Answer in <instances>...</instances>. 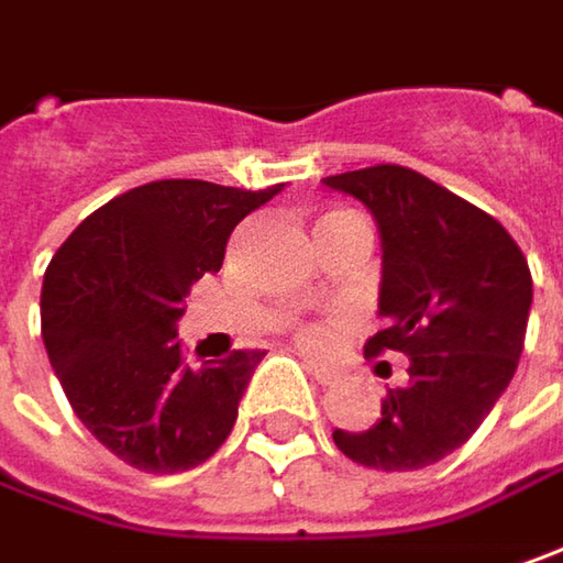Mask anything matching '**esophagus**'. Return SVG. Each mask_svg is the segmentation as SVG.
I'll return each mask as SVG.
<instances>
[{
    "instance_id": "obj_1",
    "label": "esophagus",
    "mask_w": 563,
    "mask_h": 563,
    "mask_svg": "<svg viewBox=\"0 0 563 563\" xmlns=\"http://www.w3.org/2000/svg\"><path fill=\"white\" fill-rule=\"evenodd\" d=\"M303 367H307L313 377L320 379V383H335V379H339V371H335V367L320 364V361H313V357H303Z\"/></svg>"
}]
</instances>
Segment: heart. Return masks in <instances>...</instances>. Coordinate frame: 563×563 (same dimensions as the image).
Returning <instances> with one entry per match:
<instances>
[{"mask_svg":"<svg viewBox=\"0 0 563 563\" xmlns=\"http://www.w3.org/2000/svg\"><path fill=\"white\" fill-rule=\"evenodd\" d=\"M332 218H352V214H332ZM300 339H303L307 345L323 342V325H300Z\"/></svg>","mask_w":563,"mask_h":563,"instance_id":"heart-1","label":"heart"}]
</instances>
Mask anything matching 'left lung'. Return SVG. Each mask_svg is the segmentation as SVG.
Instances as JSON below:
<instances>
[{
	"instance_id": "1",
	"label": "left lung",
	"mask_w": 563,
	"mask_h": 563,
	"mask_svg": "<svg viewBox=\"0 0 563 563\" xmlns=\"http://www.w3.org/2000/svg\"><path fill=\"white\" fill-rule=\"evenodd\" d=\"M374 214L383 246L379 317L364 354H408L367 431H332L367 468L415 472L460 450L520 364L532 275L517 240L418 170L377 164L323 180Z\"/></svg>"
}]
</instances>
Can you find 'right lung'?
<instances>
[{"label": "right lung", "mask_w": 563, "mask_h": 563, "mask_svg": "<svg viewBox=\"0 0 563 563\" xmlns=\"http://www.w3.org/2000/svg\"><path fill=\"white\" fill-rule=\"evenodd\" d=\"M282 186H135L88 214L43 275L41 332L78 421L139 472H186L228 440L266 352L189 367L177 339L192 282Z\"/></svg>", "instance_id": "add662e5"}]
</instances>
